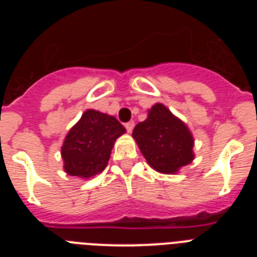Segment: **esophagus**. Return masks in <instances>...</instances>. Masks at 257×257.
<instances>
[{"mask_svg":"<svg viewBox=\"0 0 257 257\" xmlns=\"http://www.w3.org/2000/svg\"><path fill=\"white\" fill-rule=\"evenodd\" d=\"M124 127H126V130L127 133H133L134 130V127H135V122L134 121H130V122H127L126 124H124Z\"/></svg>","mask_w":257,"mask_h":257,"instance_id":"34e87169","label":"esophagus"}]
</instances>
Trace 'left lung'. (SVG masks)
I'll use <instances>...</instances> for the list:
<instances>
[{"label": "left lung", "mask_w": 257, "mask_h": 257, "mask_svg": "<svg viewBox=\"0 0 257 257\" xmlns=\"http://www.w3.org/2000/svg\"><path fill=\"white\" fill-rule=\"evenodd\" d=\"M133 138L149 166L162 174H176L194 158L192 133L161 103L154 104L148 118L136 124Z\"/></svg>", "instance_id": "1"}]
</instances>
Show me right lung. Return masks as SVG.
<instances>
[{
    "instance_id": "obj_1",
    "label": "right lung",
    "mask_w": 257,
    "mask_h": 257,
    "mask_svg": "<svg viewBox=\"0 0 257 257\" xmlns=\"http://www.w3.org/2000/svg\"><path fill=\"white\" fill-rule=\"evenodd\" d=\"M126 133L113 115L87 109L65 136L61 157L70 176L88 179L108 165L115 140Z\"/></svg>"
}]
</instances>
